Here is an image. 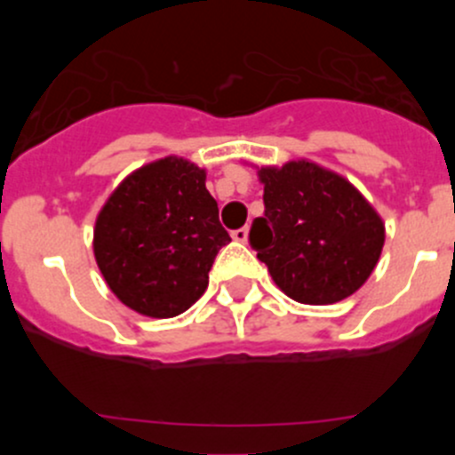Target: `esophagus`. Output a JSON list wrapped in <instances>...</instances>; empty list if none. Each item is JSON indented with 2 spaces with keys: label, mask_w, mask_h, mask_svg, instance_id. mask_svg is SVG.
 I'll return each mask as SVG.
<instances>
[{
  "label": "esophagus",
  "mask_w": 455,
  "mask_h": 455,
  "mask_svg": "<svg viewBox=\"0 0 455 455\" xmlns=\"http://www.w3.org/2000/svg\"><path fill=\"white\" fill-rule=\"evenodd\" d=\"M231 237L235 242H246V237H249V228L242 227V228H235V231L231 233Z\"/></svg>",
  "instance_id": "34e87169"
}]
</instances>
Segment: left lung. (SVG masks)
<instances>
[{"label": "left lung", "mask_w": 455, "mask_h": 455, "mask_svg": "<svg viewBox=\"0 0 455 455\" xmlns=\"http://www.w3.org/2000/svg\"><path fill=\"white\" fill-rule=\"evenodd\" d=\"M264 215L249 242L291 299L328 306L359 291L385 242L383 220L346 178L308 160L261 167Z\"/></svg>", "instance_id": "1"}]
</instances>
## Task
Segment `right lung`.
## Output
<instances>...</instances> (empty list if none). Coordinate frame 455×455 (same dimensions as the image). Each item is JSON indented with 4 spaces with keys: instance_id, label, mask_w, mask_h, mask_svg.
Listing matches in <instances>:
<instances>
[{
    "instance_id": "1",
    "label": "right lung",
    "mask_w": 455,
    "mask_h": 455,
    "mask_svg": "<svg viewBox=\"0 0 455 455\" xmlns=\"http://www.w3.org/2000/svg\"><path fill=\"white\" fill-rule=\"evenodd\" d=\"M204 180V169L169 156L127 176L100 209L96 264L136 313L169 319L209 286L215 255L231 237Z\"/></svg>"
}]
</instances>
